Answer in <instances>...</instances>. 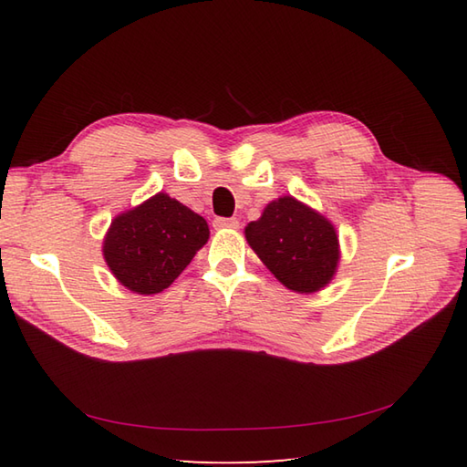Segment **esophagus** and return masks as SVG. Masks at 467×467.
Segmentation results:
<instances>
[{
    "label": "esophagus",
    "mask_w": 467,
    "mask_h": 467,
    "mask_svg": "<svg viewBox=\"0 0 467 467\" xmlns=\"http://www.w3.org/2000/svg\"><path fill=\"white\" fill-rule=\"evenodd\" d=\"M214 228H239V221L236 218H214Z\"/></svg>",
    "instance_id": "34e87169"
}]
</instances>
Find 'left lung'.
<instances>
[{"instance_id": "obj_1", "label": "left lung", "mask_w": 467, "mask_h": 467, "mask_svg": "<svg viewBox=\"0 0 467 467\" xmlns=\"http://www.w3.org/2000/svg\"><path fill=\"white\" fill-rule=\"evenodd\" d=\"M244 236L266 269L295 293L321 291L341 259L335 226L293 196L266 204L259 221L246 224Z\"/></svg>"}]
</instances>
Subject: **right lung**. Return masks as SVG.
Segmentation results:
<instances>
[{
	"instance_id": "1",
	"label": "right lung",
	"mask_w": 467,
	"mask_h": 467,
	"mask_svg": "<svg viewBox=\"0 0 467 467\" xmlns=\"http://www.w3.org/2000/svg\"><path fill=\"white\" fill-rule=\"evenodd\" d=\"M201 214L158 192L118 214L104 236V259L118 283L138 295L162 293L208 241Z\"/></svg>"
}]
</instances>
